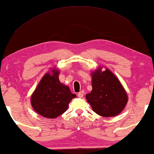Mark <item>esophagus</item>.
Here are the masks:
<instances>
[{
    "instance_id": "esophagus-1",
    "label": "esophagus",
    "mask_w": 154,
    "mask_h": 154,
    "mask_svg": "<svg viewBox=\"0 0 154 154\" xmlns=\"http://www.w3.org/2000/svg\"><path fill=\"white\" fill-rule=\"evenodd\" d=\"M83 95H84V91H80L79 93H78V97H83Z\"/></svg>"
}]
</instances>
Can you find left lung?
Wrapping results in <instances>:
<instances>
[{"mask_svg":"<svg viewBox=\"0 0 154 154\" xmlns=\"http://www.w3.org/2000/svg\"><path fill=\"white\" fill-rule=\"evenodd\" d=\"M93 90L85 95L93 110L103 117L116 116L123 110L128 100L118 79L108 69H101L92 73Z\"/></svg>","mask_w":154,"mask_h":154,"instance_id":"8db88e82","label":"left lung"}]
</instances>
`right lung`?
<instances>
[{"label": "right lung", "instance_id": "right-lung-1", "mask_svg": "<svg viewBox=\"0 0 154 154\" xmlns=\"http://www.w3.org/2000/svg\"><path fill=\"white\" fill-rule=\"evenodd\" d=\"M44 75L31 97L34 109L47 118H56L66 111L70 101L76 97L69 88L60 83L59 71Z\"/></svg>", "mask_w": 154, "mask_h": 154}]
</instances>
